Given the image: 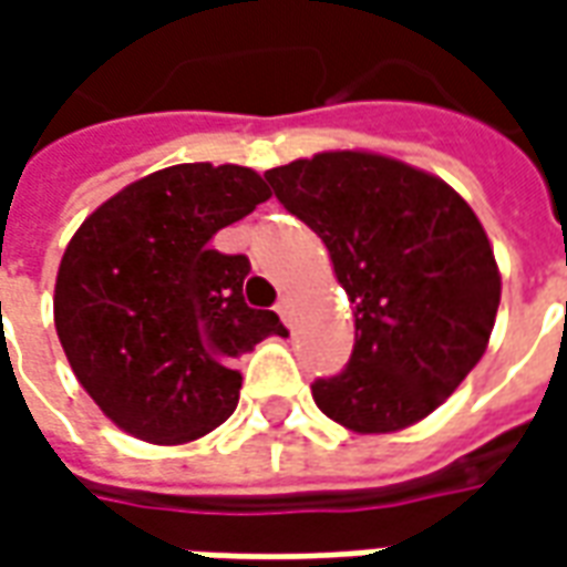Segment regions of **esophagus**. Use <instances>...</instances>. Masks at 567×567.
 <instances>
[{
  "instance_id": "esophagus-1",
  "label": "esophagus",
  "mask_w": 567,
  "mask_h": 567,
  "mask_svg": "<svg viewBox=\"0 0 567 567\" xmlns=\"http://www.w3.org/2000/svg\"><path fill=\"white\" fill-rule=\"evenodd\" d=\"M276 312L282 316V321H288V324H291V312H295V297H291V295L279 297V303H276Z\"/></svg>"
}]
</instances>
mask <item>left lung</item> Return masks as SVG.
<instances>
[{"label":"left lung","mask_w":567,"mask_h":567,"mask_svg":"<svg viewBox=\"0 0 567 567\" xmlns=\"http://www.w3.org/2000/svg\"><path fill=\"white\" fill-rule=\"evenodd\" d=\"M272 194L321 236L355 312V349L312 382L324 416L389 434L434 413L476 368L501 276L474 209L446 182L368 151L267 169Z\"/></svg>","instance_id":"8db88e82"}]
</instances>
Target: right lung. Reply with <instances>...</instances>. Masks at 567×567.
Wrapping results in <instances>:
<instances>
[{
	"label": "right lung",
	"mask_w": 567,
	"mask_h": 567,
	"mask_svg": "<svg viewBox=\"0 0 567 567\" xmlns=\"http://www.w3.org/2000/svg\"><path fill=\"white\" fill-rule=\"evenodd\" d=\"M270 190L248 166L178 163L105 199L60 260L54 324L96 406L148 443H187L230 416L236 358L285 333L243 297L246 255L209 239Z\"/></svg>",
	"instance_id": "1"
}]
</instances>
